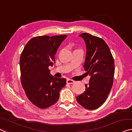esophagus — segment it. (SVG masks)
<instances>
[{
    "instance_id": "esophagus-1",
    "label": "esophagus",
    "mask_w": 132,
    "mask_h": 132,
    "mask_svg": "<svg viewBox=\"0 0 132 132\" xmlns=\"http://www.w3.org/2000/svg\"><path fill=\"white\" fill-rule=\"evenodd\" d=\"M74 82H75L74 80L69 79H67V80H66V83L68 84H73Z\"/></svg>"
}]
</instances>
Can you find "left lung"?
<instances>
[{"label": "left lung", "mask_w": 132, "mask_h": 132, "mask_svg": "<svg viewBox=\"0 0 132 132\" xmlns=\"http://www.w3.org/2000/svg\"><path fill=\"white\" fill-rule=\"evenodd\" d=\"M85 41L86 58L84 68L91 76L85 91L76 97L78 103L88 110L103 105L111 91L114 75V62L105 41L88 33L79 35Z\"/></svg>", "instance_id": "left-lung-1"}]
</instances>
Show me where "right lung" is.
<instances>
[{
	"label": "right lung",
	"mask_w": 132,
	"mask_h": 132,
	"mask_svg": "<svg viewBox=\"0 0 132 132\" xmlns=\"http://www.w3.org/2000/svg\"><path fill=\"white\" fill-rule=\"evenodd\" d=\"M66 37V35L34 37L21 53L22 88L29 101L40 109H46L56 103L59 92L66 84L64 78L53 76L48 69L53 65L59 47Z\"/></svg>",
	"instance_id": "add662e5"
}]
</instances>
